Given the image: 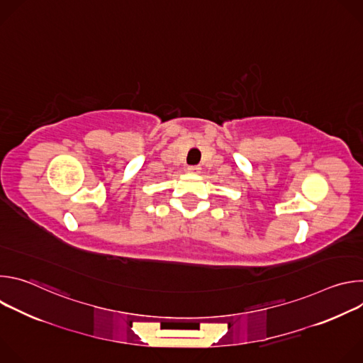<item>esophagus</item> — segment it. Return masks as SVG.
I'll return each mask as SVG.
<instances>
[{"mask_svg": "<svg viewBox=\"0 0 363 363\" xmlns=\"http://www.w3.org/2000/svg\"><path fill=\"white\" fill-rule=\"evenodd\" d=\"M188 171H189L191 174H198V172L201 171V168H199V165H189V167H188Z\"/></svg>", "mask_w": 363, "mask_h": 363, "instance_id": "1", "label": "esophagus"}]
</instances>
